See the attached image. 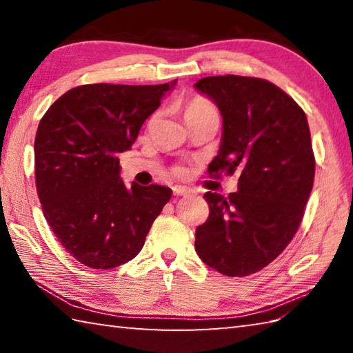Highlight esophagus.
<instances>
[{
    "label": "esophagus",
    "instance_id": "obj_1",
    "mask_svg": "<svg viewBox=\"0 0 353 353\" xmlns=\"http://www.w3.org/2000/svg\"><path fill=\"white\" fill-rule=\"evenodd\" d=\"M172 191H174V196H181V198H187V196L191 194V190L190 188L181 187V185H176V187L172 188Z\"/></svg>",
    "mask_w": 353,
    "mask_h": 353
}]
</instances>
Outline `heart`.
<instances>
[{"instance_id":"obj_1","label":"heart","mask_w":353,"mask_h":353,"mask_svg":"<svg viewBox=\"0 0 353 353\" xmlns=\"http://www.w3.org/2000/svg\"><path fill=\"white\" fill-rule=\"evenodd\" d=\"M205 113H218V110H216V105H214L210 99L205 98L204 94H194V97H191L187 103H185V107H183L185 119L191 117L205 115ZM172 172H174L176 176H182L183 170L174 168Z\"/></svg>"}]
</instances>
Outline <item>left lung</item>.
I'll return each mask as SVG.
<instances>
[{
  "mask_svg": "<svg viewBox=\"0 0 353 353\" xmlns=\"http://www.w3.org/2000/svg\"><path fill=\"white\" fill-rule=\"evenodd\" d=\"M196 88L216 103L224 130L212 177L238 172V191L204 194L210 214L196 229V252L229 277L270 265L302 223L314 182V154L305 112L272 82L208 76Z\"/></svg>",
  "mask_w": 353,
  "mask_h": 353,
  "instance_id": "obj_1",
  "label": "left lung"
}]
</instances>
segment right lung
I'll return each instance as SVG.
<instances>
[{
	"instance_id": "add662e5",
	"label": "right lung",
	"mask_w": 353,
	"mask_h": 353,
	"mask_svg": "<svg viewBox=\"0 0 353 353\" xmlns=\"http://www.w3.org/2000/svg\"><path fill=\"white\" fill-rule=\"evenodd\" d=\"M174 83H87L63 93L40 119L35 187L57 240L82 265L110 270L132 260L172 191L126 187L118 154Z\"/></svg>"
}]
</instances>
